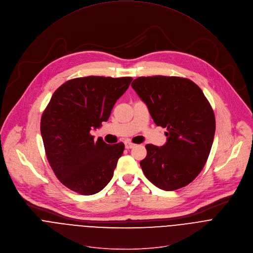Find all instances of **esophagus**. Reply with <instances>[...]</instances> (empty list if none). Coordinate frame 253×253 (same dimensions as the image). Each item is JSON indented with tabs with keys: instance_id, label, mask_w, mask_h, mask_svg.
Segmentation results:
<instances>
[{
	"instance_id": "1",
	"label": "esophagus",
	"mask_w": 253,
	"mask_h": 253,
	"mask_svg": "<svg viewBox=\"0 0 253 253\" xmlns=\"http://www.w3.org/2000/svg\"><path fill=\"white\" fill-rule=\"evenodd\" d=\"M136 145L135 144H133V143H131V142H125V147H126V149H132V148H134Z\"/></svg>"
}]
</instances>
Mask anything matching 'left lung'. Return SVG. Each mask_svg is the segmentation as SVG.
Masks as SVG:
<instances>
[{
	"label": "left lung",
	"instance_id": "8db88e82",
	"mask_svg": "<svg viewBox=\"0 0 253 253\" xmlns=\"http://www.w3.org/2000/svg\"><path fill=\"white\" fill-rule=\"evenodd\" d=\"M131 86L156 125L167 129L165 145H146L143 173L164 191L189 185L203 170L215 132L214 114L204 92L192 80L176 76L138 77Z\"/></svg>",
	"mask_w": 253,
	"mask_h": 253
}]
</instances>
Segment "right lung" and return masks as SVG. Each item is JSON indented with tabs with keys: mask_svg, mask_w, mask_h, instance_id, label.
Wrapping results in <instances>:
<instances>
[{
	"mask_svg": "<svg viewBox=\"0 0 253 253\" xmlns=\"http://www.w3.org/2000/svg\"><path fill=\"white\" fill-rule=\"evenodd\" d=\"M132 77L87 76L66 81L51 96L41 120L45 154L57 179L68 189L90 196L113 177L124 144L94 141L92 129L102 126Z\"/></svg>",
	"mask_w": 253,
	"mask_h": 253,
	"instance_id": "add662e5",
	"label": "right lung"
}]
</instances>
